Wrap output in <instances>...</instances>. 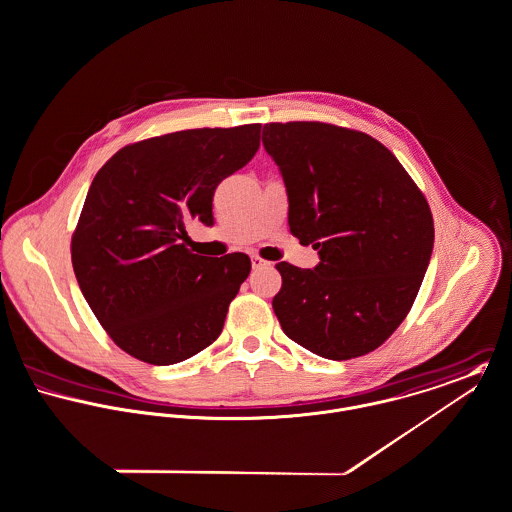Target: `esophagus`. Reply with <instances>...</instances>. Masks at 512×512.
I'll return each instance as SVG.
<instances>
[{
	"instance_id": "obj_1",
	"label": "esophagus",
	"mask_w": 512,
	"mask_h": 512,
	"mask_svg": "<svg viewBox=\"0 0 512 512\" xmlns=\"http://www.w3.org/2000/svg\"><path fill=\"white\" fill-rule=\"evenodd\" d=\"M251 265H253V269H261V267H271V263H269V261H265V259H261L259 255H253V257H251Z\"/></svg>"
}]
</instances>
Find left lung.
<instances>
[{"instance_id": "8db88e82", "label": "left lung", "mask_w": 512, "mask_h": 512, "mask_svg": "<svg viewBox=\"0 0 512 512\" xmlns=\"http://www.w3.org/2000/svg\"><path fill=\"white\" fill-rule=\"evenodd\" d=\"M263 146L289 194V227L320 263H277L283 332L328 360L382 346L404 322L433 251V215L400 160L366 132L269 122Z\"/></svg>"}]
</instances>
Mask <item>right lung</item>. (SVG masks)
<instances>
[{
    "instance_id": "right-lung-1",
    "label": "right lung",
    "mask_w": 512,
    "mask_h": 512,
    "mask_svg": "<svg viewBox=\"0 0 512 512\" xmlns=\"http://www.w3.org/2000/svg\"><path fill=\"white\" fill-rule=\"evenodd\" d=\"M259 136L261 124L170 132L120 148L97 172L71 261L97 320L132 358L170 366L221 334L251 259L190 251L186 225L213 223L215 188L255 156Z\"/></svg>"
}]
</instances>
